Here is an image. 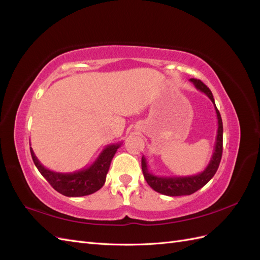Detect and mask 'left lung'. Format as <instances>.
<instances>
[{
  "mask_svg": "<svg viewBox=\"0 0 260 260\" xmlns=\"http://www.w3.org/2000/svg\"><path fill=\"white\" fill-rule=\"evenodd\" d=\"M190 81L195 85V88L200 90L201 92L205 93L206 95L210 99L212 104L215 105L216 114H217V119H218V130H217V138H216V143L214 153L210 158L209 164L207 167L204 169L202 172L198 175L193 176H186V177H161V176H156L152 174L151 171L148 170L147 167V160L145 157H142V171L144 179L146 180L147 184L151 186L154 191L158 192L160 194L167 195V196H182V195H191L199 191L205 185L208 181L215 176L216 171L219 167L220 160H221L222 156V135H223V125H222V119L218 108L216 107L214 96H212V93L207 88L206 84H204L199 79H190Z\"/></svg>",
  "mask_w": 260,
  "mask_h": 260,
  "instance_id": "8db88e82",
  "label": "left lung"
}]
</instances>
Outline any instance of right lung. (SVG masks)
I'll return each mask as SVG.
<instances>
[{
  "label": "right lung",
  "instance_id": "obj_1",
  "mask_svg": "<svg viewBox=\"0 0 260 260\" xmlns=\"http://www.w3.org/2000/svg\"><path fill=\"white\" fill-rule=\"evenodd\" d=\"M120 145L121 143L107 145L91 166L79 171L69 172V174L55 172L45 168L39 161L31 147L30 152L36 167L54 190L68 198H79V196L90 195L96 192L104 185L113 157Z\"/></svg>",
  "mask_w": 260,
  "mask_h": 260
}]
</instances>
